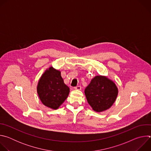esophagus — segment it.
Segmentation results:
<instances>
[{
    "label": "esophagus",
    "mask_w": 151,
    "mask_h": 151,
    "mask_svg": "<svg viewBox=\"0 0 151 151\" xmlns=\"http://www.w3.org/2000/svg\"><path fill=\"white\" fill-rule=\"evenodd\" d=\"M75 90H81V87L80 85H78V86H76V87H75L74 88Z\"/></svg>",
    "instance_id": "1"
}]
</instances>
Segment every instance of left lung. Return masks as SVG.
Instances as JSON below:
<instances>
[{
	"instance_id": "1",
	"label": "left lung",
	"mask_w": 151,
	"mask_h": 151,
	"mask_svg": "<svg viewBox=\"0 0 151 151\" xmlns=\"http://www.w3.org/2000/svg\"><path fill=\"white\" fill-rule=\"evenodd\" d=\"M118 90L115 83L106 76H96L85 89L88 103L96 112L108 109L115 102Z\"/></svg>"
}]
</instances>
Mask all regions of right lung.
<instances>
[{
  "mask_svg": "<svg viewBox=\"0 0 151 151\" xmlns=\"http://www.w3.org/2000/svg\"><path fill=\"white\" fill-rule=\"evenodd\" d=\"M69 88L64 83L60 71L50 67L40 78L37 91L42 103L52 109H58L65 101Z\"/></svg>",
  "mask_w": 151,
  "mask_h": 151,
  "instance_id": "obj_1",
  "label": "right lung"
}]
</instances>
